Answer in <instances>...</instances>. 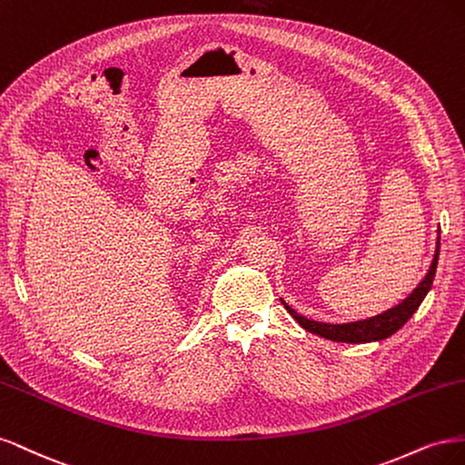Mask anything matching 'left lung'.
<instances>
[{
  "instance_id": "left-lung-1",
  "label": "left lung",
  "mask_w": 465,
  "mask_h": 465,
  "mask_svg": "<svg viewBox=\"0 0 465 465\" xmlns=\"http://www.w3.org/2000/svg\"><path fill=\"white\" fill-rule=\"evenodd\" d=\"M439 247H440V235L437 242V251H434V259L429 266L427 276L421 280V283H419V286L406 299H403L400 305L377 314V317H371L365 321H355V322L331 324V322L309 321V319L302 317L299 312H295L286 302H283V299H282V303L292 314V317L311 334H317V336H322V338L332 340V341H346V343H367V341L384 340L388 336H392L394 332H398L400 328L411 319V314L419 309L425 295L429 293V290L432 286V280H434V272H437Z\"/></svg>"
}]
</instances>
